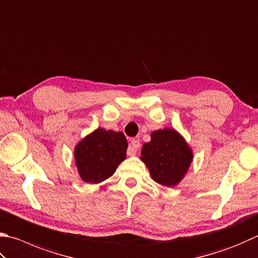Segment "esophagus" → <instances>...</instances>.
Segmentation results:
<instances>
[{
    "mask_svg": "<svg viewBox=\"0 0 258 258\" xmlns=\"http://www.w3.org/2000/svg\"><path fill=\"white\" fill-rule=\"evenodd\" d=\"M139 147H140L139 140H137V139L131 140L130 146L128 147V152H127L129 156H135V155L137 154V150L139 149Z\"/></svg>",
    "mask_w": 258,
    "mask_h": 258,
    "instance_id": "1",
    "label": "esophagus"
}]
</instances>
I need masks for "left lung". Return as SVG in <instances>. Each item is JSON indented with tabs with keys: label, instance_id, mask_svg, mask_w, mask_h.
<instances>
[{
	"label": "left lung",
	"instance_id": "1",
	"mask_svg": "<svg viewBox=\"0 0 258 258\" xmlns=\"http://www.w3.org/2000/svg\"><path fill=\"white\" fill-rule=\"evenodd\" d=\"M140 155L154 181L167 187L179 184L193 162L192 148L173 128L153 131L150 142L143 145Z\"/></svg>",
	"mask_w": 258,
	"mask_h": 258
}]
</instances>
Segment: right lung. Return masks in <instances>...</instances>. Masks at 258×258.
<instances>
[{"instance_id": "obj_1", "label": "right lung", "mask_w": 258, "mask_h": 258, "mask_svg": "<svg viewBox=\"0 0 258 258\" xmlns=\"http://www.w3.org/2000/svg\"><path fill=\"white\" fill-rule=\"evenodd\" d=\"M128 143L122 133L98 128L76 144L74 160L82 181L99 184L112 176L127 157Z\"/></svg>"}]
</instances>
